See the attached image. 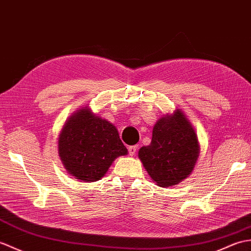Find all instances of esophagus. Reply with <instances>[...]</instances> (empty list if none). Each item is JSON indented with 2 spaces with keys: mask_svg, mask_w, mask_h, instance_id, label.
<instances>
[{
  "mask_svg": "<svg viewBox=\"0 0 251 251\" xmlns=\"http://www.w3.org/2000/svg\"><path fill=\"white\" fill-rule=\"evenodd\" d=\"M137 149H138L137 145H131V147L128 148V153H129L130 156H133L137 153Z\"/></svg>",
  "mask_w": 251,
  "mask_h": 251,
  "instance_id": "34e87169",
  "label": "esophagus"
}]
</instances>
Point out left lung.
I'll return each instance as SVG.
<instances>
[{
	"label": "left lung",
	"instance_id": "8db88e82",
	"mask_svg": "<svg viewBox=\"0 0 251 251\" xmlns=\"http://www.w3.org/2000/svg\"><path fill=\"white\" fill-rule=\"evenodd\" d=\"M152 141L138 156L154 182L170 187L188 177L200 154L195 128L182 110L160 118L154 125Z\"/></svg>",
	"mask_w": 251,
	"mask_h": 251
}]
</instances>
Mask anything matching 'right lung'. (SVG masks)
I'll use <instances>...</instances> for the list:
<instances>
[{"instance_id":"right-lung-1","label":"right lung","mask_w":251,"mask_h":251,"mask_svg":"<svg viewBox=\"0 0 251 251\" xmlns=\"http://www.w3.org/2000/svg\"><path fill=\"white\" fill-rule=\"evenodd\" d=\"M128 153L116 127L83 107L65 122L59 156L66 171L82 182L100 179L115 158Z\"/></svg>"}]
</instances>
